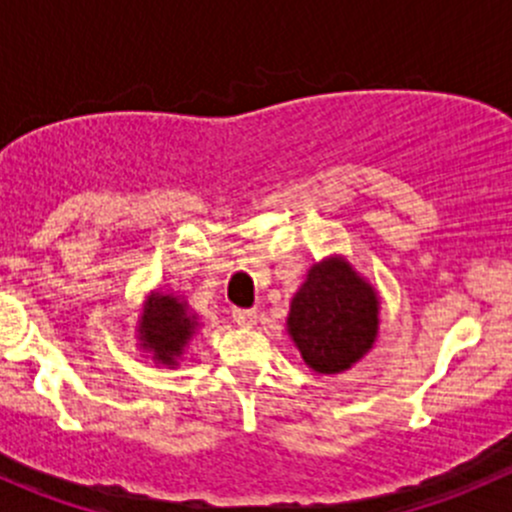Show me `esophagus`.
<instances>
[{
  "mask_svg": "<svg viewBox=\"0 0 512 512\" xmlns=\"http://www.w3.org/2000/svg\"><path fill=\"white\" fill-rule=\"evenodd\" d=\"M232 319H235L237 324H242V327H252V324L257 322V312H255V309L235 307V309H232Z\"/></svg>",
  "mask_w": 512,
  "mask_h": 512,
  "instance_id": "esophagus-1",
  "label": "esophagus"
}]
</instances>
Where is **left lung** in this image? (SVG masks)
Instances as JSON below:
<instances>
[{
	"mask_svg": "<svg viewBox=\"0 0 512 512\" xmlns=\"http://www.w3.org/2000/svg\"><path fill=\"white\" fill-rule=\"evenodd\" d=\"M287 327L309 369L337 374L374 344L379 299L347 262L327 260L309 270L294 294Z\"/></svg>",
	"mask_w": 512,
	"mask_h": 512,
	"instance_id": "1",
	"label": "left lung"
}]
</instances>
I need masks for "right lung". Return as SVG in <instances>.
<instances>
[{"label":"right lung","instance_id":"1","mask_svg":"<svg viewBox=\"0 0 512 512\" xmlns=\"http://www.w3.org/2000/svg\"><path fill=\"white\" fill-rule=\"evenodd\" d=\"M195 332V317L173 294H153L141 324L143 347L153 349L160 361H173Z\"/></svg>","mask_w":512,"mask_h":512}]
</instances>
